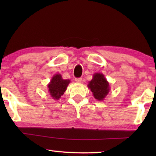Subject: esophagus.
I'll list each match as a JSON object with an SVG mask.
<instances>
[{"label": "esophagus", "mask_w": 156, "mask_h": 156, "mask_svg": "<svg viewBox=\"0 0 156 156\" xmlns=\"http://www.w3.org/2000/svg\"><path fill=\"white\" fill-rule=\"evenodd\" d=\"M75 82L76 83H79V84H82V78H76Z\"/></svg>", "instance_id": "1"}]
</instances>
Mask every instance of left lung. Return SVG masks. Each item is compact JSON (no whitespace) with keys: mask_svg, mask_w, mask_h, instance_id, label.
<instances>
[{"mask_svg":"<svg viewBox=\"0 0 156 156\" xmlns=\"http://www.w3.org/2000/svg\"><path fill=\"white\" fill-rule=\"evenodd\" d=\"M88 88L91 91L93 97L98 101H101L105 99V97L110 91L109 83L102 73H94L93 74V78L89 84H87Z\"/></svg>","mask_w":156,"mask_h":156,"instance_id":"obj_1","label":"left lung"}]
</instances>
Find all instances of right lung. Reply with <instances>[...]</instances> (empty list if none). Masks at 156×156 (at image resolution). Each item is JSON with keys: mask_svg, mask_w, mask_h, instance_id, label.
I'll list each match as a JSON object with an SVG mask.
<instances>
[{"mask_svg": "<svg viewBox=\"0 0 156 156\" xmlns=\"http://www.w3.org/2000/svg\"><path fill=\"white\" fill-rule=\"evenodd\" d=\"M70 83L69 80H64L60 74H56L51 79L48 84V91L51 97L54 100H59L62 95L67 90V86Z\"/></svg>", "mask_w": 156, "mask_h": 156, "instance_id": "right-lung-1", "label": "right lung"}]
</instances>
